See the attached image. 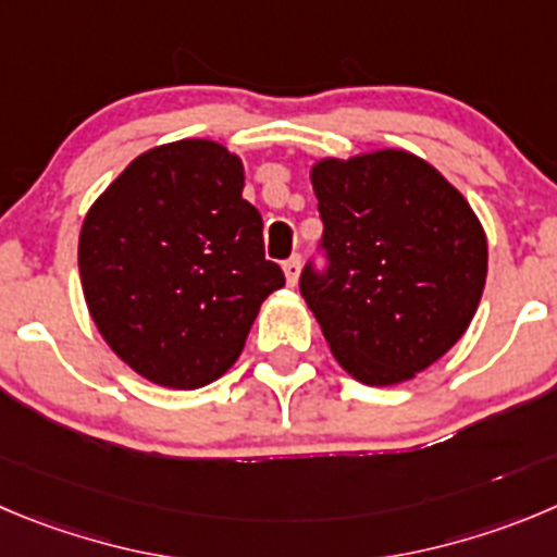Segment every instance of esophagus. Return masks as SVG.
Here are the masks:
<instances>
[{
    "instance_id": "esophagus-1",
    "label": "esophagus",
    "mask_w": 557,
    "mask_h": 557,
    "mask_svg": "<svg viewBox=\"0 0 557 557\" xmlns=\"http://www.w3.org/2000/svg\"><path fill=\"white\" fill-rule=\"evenodd\" d=\"M299 269H302V258H299V255H290L288 261L283 263V272H285V280H288V285H296V280H299Z\"/></svg>"
}]
</instances>
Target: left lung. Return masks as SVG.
Here are the masks:
<instances>
[{"instance_id": "obj_1", "label": "left lung", "mask_w": 557, "mask_h": 557, "mask_svg": "<svg viewBox=\"0 0 557 557\" xmlns=\"http://www.w3.org/2000/svg\"><path fill=\"white\" fill-rule=\"evenodd\" d=\"M310 181L326 269L305 267V302L343 371L373 387L407 382L470 326L486 233L461 191L407 150L321 159Z\"/></svg>"}]
</instances>
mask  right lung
Here are the masks:
<instances>
[{"mask_svg":"<svg viewBox=\"0 0 557 557\" xmlns=\"http://www.w3.org/2000/svg\"><path fill=\"white\" fill-rule=\"evenodd\" d=\"M242 189L236 153L181 139L137 156L87 211V310L109 349L148 382L197 389L220 379L263 299L285 285Z\"/></svg>","mask_w":557,"mask_h":557,"instance_id":"right-lung-1","label":"right lung"}]
</instances>
